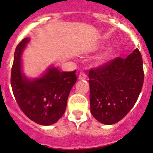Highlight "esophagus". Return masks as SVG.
Returning <instances> with one entry per match:
<instances>
[{"label": "esophagus", "instance_id": "obj_1", "mask_svg": "<svg viewBox=\"0 0 153 153\" xmlns=\"http://www.w3.org/2000/svg\"><path fill=\"white\" fill-rule=\"evenodd\" d=\"M86 78V74L85 72L80 71L79 74V79H85Z\"/></svg>", "mask_w": 153, "mask_h": 153}]
</instances>
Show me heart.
Returning a JSON list of instances; mask_svg holds the SVG:
<instances>
[{"mask_svg": "<svg viewBox=\"0 0 153 153\" xmlns=\"http://www.w3.org/2000/svg\"><path fill=\"white\" fill-rule=\"evenodd\" d=\"M112 52H113V51H112V49H109V50H107L103 54V55L102 56V60H105L107 58H109L110 55H112Z\"/></svg>", "mask_w": 153, "mask_h": 153, "instance_id": "obj_1", "label": "heart"}]
</instances>
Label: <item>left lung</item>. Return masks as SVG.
Returning a JSON list of instances; mask_svg holds the SVG:
<instances>
[{
    "label": "left lung",
    "mask_w": 153,
    "mask_h": 153,
    "mask_svg": "<svg viewBox=\"0 0 153 153\" xmlns=\"http://www.w3.org/2000/svg\"><path fill=\"white\" fill-rule=\"evenodd\" d=\"M141 54L135 49L90 70V104L93 117L105 125L121 121L135 105L144 82Z\"/></svg>",
    "instance_id": "1"
}]
</instances>
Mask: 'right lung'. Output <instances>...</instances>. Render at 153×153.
<instances>
[{
  "label": "right lung",
  "instance_id": "right-lung-1",
  "mask_svg": "<svg viewBox=\"0 0 153 153\" xmlns=\"http://www.w3.org/2000/svg\"><path fill=\"white\" fill-rule=\"evenodd\" d=\"M28 42L25 38L16 48L11 86L23 113L36 123L50 126L65 113L70 91L76 82V71L61 72L50 67L41 78L27 79L21 71V55Z\"/></svg>",
  "mask_w": 153,
  "mask_h": 153
}]
</instances>
